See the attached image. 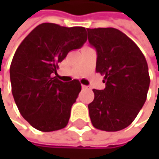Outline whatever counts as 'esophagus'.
<instances>
[{"mask_svg":"<svg viewBox=\"0 0 159 159\" xmlns=\"http://www.w3.org/2000/svg\"><path fill=\"white\" fill-rule=\"evenodd\" d=\"M82 88H84V89H86V88H88V86H87V85H84V84H82Z\"/></svg>","mask_w":159,"mask_h":159,"instance_id":"esophagus-1","label":"esophagus"}]
</instances>
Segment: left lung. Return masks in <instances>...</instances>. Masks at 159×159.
Instances as JSON below:
<instances>
[{
    "label": "left lung",
    "mask_w": 159,
    "mask_h": 159,
    "mask_svg": "<svg viewBox=\"0 0 159 159\" xmlns=\"http://www.w3.org/2000/svg\"><path fill=\"white\" fill-rule=\"evenodd\" d=\"M88 41L97 50L96 71L104 75L103 90L93 89L88 105L93 126L117 132L129 126L142 109L149 88L146 60L138 46L113 27L87 28Z\"/></svg>",
    "instance_id": "left-lung-1"
}]
</instances>
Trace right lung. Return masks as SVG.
Wrapping results in <instances>:
<instances>
[{
	"label": "right lung",
	"instance_id": "obj_1",
	"mask_svg": "<svg viewBox=\"0 0 159 159\" xmlns=\"http://www.w3.org/2000/svg\"><path fill=\"white\" fill-rule=\"evenodd\" d=\"M84 27H65L43 23L22 41L10 67L12 93L23 118L41 132L64 128L81 91L75 79L63 83L57 75L58 63L86 41Z\"/></svg>",
	"mask_w": 159,
	"mask_h": 159
}]
</instances>
